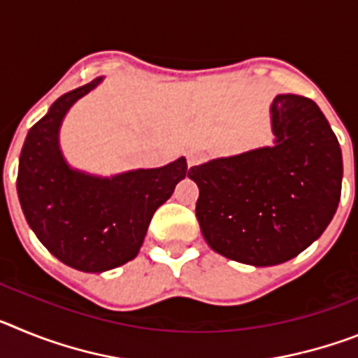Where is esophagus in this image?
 <instances>
[{"instance_id": "obj_1", "label": "esophagus", "mask_w": 358, "mask_h": 358, "mask_svg": "<svg viewBox=\"0 0 358 358\" xmlns=\"http://www.w3.org/2000/svg\"><path fill=\"white\" fill-rule=\"evenodd\" d=\"M202 154L197 150H189L188 152V166H194V164H199L202 161Z\"/></svg>"}]
</instances>
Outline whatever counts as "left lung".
Listing matches in <instances>:
<instances>
[{"mask_svg": "<svg viewBox=\"0 0 358 358\" xmlns=\"http://www.w3.org/2000/svg\"><path fill=\"white\" fill-rule=\"evenodd\" d=\"M274 147L194 166L201 188L197 220L208 245L256 267L290 260L334 218L343 186V154L317 103L278 94Z\"/></svg>", "mask_w": 358, "mask_h": 358, "instance_id": "8db88e82", "label": "left lung"}]
</instances>
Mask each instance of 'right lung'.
<instances>
[{"instance_id":"right-lung-1","label":"right lung","mask_w":358,"mask_h":358,"mask_svg":"<svg viewBox=\"0 0 358 358\" xmlns=\"http://www.w3.org/2000/svg\"><path fill=\"white\" fill-rule=\"evenodd\" d=\"M100 80L62 94L28 131L17 172L19 202L37 238L62 264L84 273L132 260L154 211L192 170L185 157L110 179L69 169L59 150V127L69 107Z\"/></svg>"}]
</instances>
